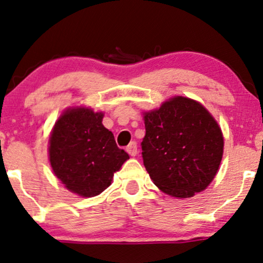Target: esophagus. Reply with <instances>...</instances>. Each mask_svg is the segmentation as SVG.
<instances>
[{
  "instance_id": "obj_1",
  "label": "esophagus",
  "mask_w": 263,
  "mask_h": 263,
  "mask_svg": "<svg viewBox=\"0 0 263 263\" xmlns=\"http://www.w3.org/2000/svg\"><path fill=\"white\" fill-rule=\"evenodd\" d=\"M126 152H127L131 156H136L137 155V143L136 142H131L126 148Z\"/></svg>"
}]
</instances>
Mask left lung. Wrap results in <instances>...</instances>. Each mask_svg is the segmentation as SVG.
Returning <instances> with one entry per match:
<instances>
[{
    "label": "left lung",
    "instance_id": "1",
    "mask_svg": "<svg viewBox=\"0 0 263 263\" xmlns=\"http://www.w3.org/2000/svg\"><path fill=\"white\" fill-rule=\"evenodd\" d=\"M144 124L143 162L161 191L186 198L212 183L222 159L223 137L201 103L176 96L145 111Z\"/></svg>",
    "mask_w": 263,
    "mask_h": 263
}]
</instances>
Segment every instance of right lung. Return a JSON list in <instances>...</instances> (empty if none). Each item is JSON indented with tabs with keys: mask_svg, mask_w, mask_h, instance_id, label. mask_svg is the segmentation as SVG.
<instances>
[{
	"mask_svg": "<svg viewBox=\"0 0 263 263\" xmlns=\"http://www.w3.org/2000/svg\"><path fill=\"white\" fill-rule=\"evenodd\" d=\"M103 113L68 108L55 122L49 139L54 174L71 192L93 197L111 184L114 173L129 159L102 124Z\"/></svg>",
	"mask_w": 263,
	"mask_h": 263,
	"instance_id": "right-lung-1",
	"label": "right lung"
}]
</instances>
